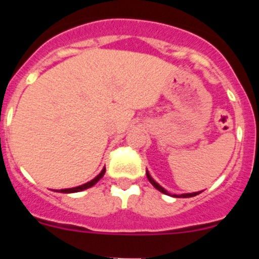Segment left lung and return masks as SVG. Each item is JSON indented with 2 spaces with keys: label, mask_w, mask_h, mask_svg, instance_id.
Masks as SVG:
<instances>
[{
  "label": "left lung",
  "mask_w": 259,
  "mask_h": 259,
  "mask_svg": "<svg viewBox=\"0 0 259 259\" xmlns=\"http://www.w3.org/2000/svg\"><path fill=\"white\" fill-rule=\"evenodd\" d=\"M146 176H148V180H149V182L154 185V188H157L158 191L162 192V193H164V194H170L168 192L166 191V189L162 188L161 185L158 184V183L154 182V179H153L152 176L149 175V172H148V171H146ZM200 193L201 192H194V193H184V194H180V196H176V194H174V197H193V196H197V194H200Z\"/></svg>",
  "instance_id": "obj_1"
}]
</instances>
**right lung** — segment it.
<instances>
[{
  "label": "right lung",
  "instance_id": "right-lung-1",
  "mask_svg": "<svg viewBox=\"0 0 259 259\" xmlns=\"http://www.w3.org/2000/svg\"><path fill=\"white\" fill-rule=\"evenodd\" d=\"M105 171H106V168H104V170H102L101 172H100L97 176H96L95 179L91 180V182H88V183H85V184L80 185V187H75V188L61 189V192H62V193H74V192H80V191H84V189H87V188H91V187H93V185H95L96 183H97L98 180L101 179L102 176L105 175Z\"/></svg>",
  "mask_w": 259,
  "mask_h": 259
}]
</instances>
